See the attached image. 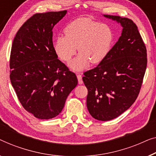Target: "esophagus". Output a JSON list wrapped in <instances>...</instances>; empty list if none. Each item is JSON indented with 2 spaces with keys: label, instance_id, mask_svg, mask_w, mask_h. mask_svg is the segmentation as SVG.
Instances as JSON below:
<instances>
[{
  "label": "esophagus",
  "instance_id": "1",
  "mask_svg": "<svg viewBox=\"0 0 156 156\" xmlns=\"http://www.w3.org/2000/svg\"><path fill=\"white\" fill-rule=\"evenodd\" d=\"M77 78H78L79 84H80V85L83 84V79H82V76H81V74L78 73L77 74Z\"/></svg>",
  "mask_w": 156,
  "mask_h": 156
}]
</instances>
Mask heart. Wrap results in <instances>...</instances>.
Segmentation results:
<instances>
[{
    "mask_svg": "<svg viewBox=\"0 0 156 156\" xmlns=\"http://www.w3.org/2000/svg\"><path fill=\"white\" fill-rule=\"evenodd\" d=\"M65 36L56 39L54 47L61 60L69 61L77 51V58L70 66L76 71L85 69L90 62L99 63L108 55L112 47L114 32L107 24L80 17L68 24Z\"/></svg>",
    "mask_w": 156,
    "mask_h": 156,
    "instance_id": "heart-1",
    "label": "heart"
}]
</instances>
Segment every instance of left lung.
<instances>
[{
	"instance_id": "8db88e82",
	"label": "left lung",
	"mask_w": 156,
	"mask_h": 156,
	"mask_svg": "<svg viewBox=\"0 0 156 156\" xmlns=\"http://www.w3.org/2000/svg\"><path fill=\"white\" fill-rule=\"evenodd\" d=\"M121 24L122 35L108 55L84 73L87 107L95 119L109 121L127 110L139 95L147 66L146 48L130 19L104 15Z\"/></svg>"
}]
</instances>
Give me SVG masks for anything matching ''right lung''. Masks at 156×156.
I'll return each mask as SVG.
<instances>
[{"label":"right lung","mask_w":156,"mask_h":156,"mask_svg":"<svg viewBox=\"0 0 156 156\" xmlns=\"http://www.w3.org/2000/svg\"><path fill=\"white\" fill-rule=\"evenodd\" d=\"M66 10L37 13L22 25L13 40L10 78L18 100L41 119L58 116L78 84L76 74L58 59L52 30Z\"/></svg>","instance_id":"right-lung-1"}]
</instances>
